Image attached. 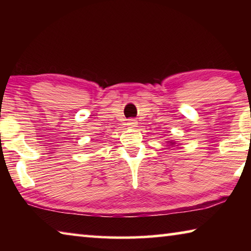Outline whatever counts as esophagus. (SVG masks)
<instances>
[{
  "label": "esophagus",
  "mask_w": 251,
  "mask_h": 251,
  "mask_svg": "<svg viewBox=\"0 0 251 251\" xmlns=\"http://www.w3.org/2000/svg\"><path fill=\"white\" fill-rule=\"evenodd\" d=\"M127 126L130 127V128H134V127L137 126V122H136V120H128V122H127Z\"/></svg>",
  "instance_id": "1"
}]
</instances>
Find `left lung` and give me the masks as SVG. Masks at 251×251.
Returning <instances> with one entry per match:
<instances>
[{"mask_svg": "<svg viewBox=\"0 0 251 251\" xmlns=\"http://www.w3.org/2000/svg\"><path fill=\"white\" fill-rule=\"evenodd\" d=\"M173 144H174V143H173ZM173 144H171V145H173Z\"/></svg>", "mask_w": 251, "mask_h": 251, "instance_id": "left-lung-1", "label": "left lung"}]
</instances>
